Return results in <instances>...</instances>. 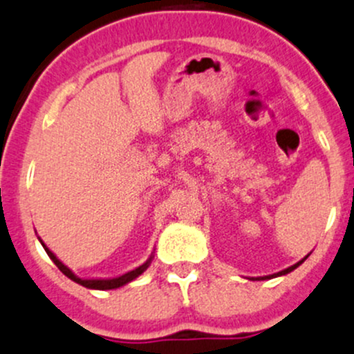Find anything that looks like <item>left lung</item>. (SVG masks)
I'll return each mask as SVG.
<instances>
[{
    "mask_svg": "<svg viewBox=\"0 0 354 354\" xmlns=\"http://www.w3.org/2000/svg\"><path fill=\"white\" fill-rule=\"evenodd\" d=\"M307 257H309V254H307ZM307 257H304L302 260L297 261V263H295V265H292V267H288V268L282 270V272H277V273H273V275H265V277H252V279H250V280H268V279H275V277H282V275H287V273H290L292 270H295V268H297L299 265H302L304 261L307 260Z\"/></svg>",
    "mask_w": 354,
    "mask_h": 354,
    "instance_id": "left-lung-1",
    "label": "left lung"
}]
</instances>
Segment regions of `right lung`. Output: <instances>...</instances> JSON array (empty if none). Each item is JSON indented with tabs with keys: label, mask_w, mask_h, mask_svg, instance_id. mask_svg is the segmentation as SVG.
Listing matches in <instances>:
<instances>
[{
	"label": "right lung",
	"mask_w": 354,
	"mask_h": 354,
	"mask_svg": "<svg viewBox=\"0 0 354 354\" xmlns=\"http://www.w3.org/2000/svg\"><path fill=\"white\" fill-rule=\"evenodd\" d=\"M40 243H41V246H44V248H45V252H47L48 257H50V260L54 261L57 267H59V270L64 273V275L69 277L72 282L82 285V287H86V288H94V290H111V288H120V287H123V285L130 283L131 280H135L136 277H140L143 272H145V270L148 268V265L151 263V258H153V257H150L143 265H140V267H136L135 270H131V272L123 273V275L115 277V279H79V277L75 275V273L72 272L69 267H66V265H64L62 261H60L59 258H57L55 254L47 248V245H45V243L41 241V239H40Z\"/></svg>",
	"instance_id": "obj_1"
}]
</instances>
